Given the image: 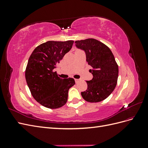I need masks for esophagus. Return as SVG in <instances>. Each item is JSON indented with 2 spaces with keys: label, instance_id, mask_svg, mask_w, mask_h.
<instances>
[{
  "label": "esophagus",
  "instance_id": "esophagus-1",
  "mask_svg": "<svg viewBox=\"0 0 148 148\" xmlns=\"http://www.w3.org/2000/svg\"><path fill=\"white\" fill-rule=\"evenodd\" d=\"M79 79H75V81L76 83H78L79 82Z\"/></svg>",
  "mask_w": 148,
  "mask_h": 148
}]
</instances>
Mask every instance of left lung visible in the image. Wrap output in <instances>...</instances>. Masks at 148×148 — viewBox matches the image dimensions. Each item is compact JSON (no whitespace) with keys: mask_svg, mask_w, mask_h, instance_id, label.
<instances>
[{"mask_svg":"<svg viewBox=\"0 0 148 148\" xmlns=\"http://www.w3.org/2000/svg\"><path fill=\"white\" fill-rule=\"evenodd\" d=\"M76 46L83 49L86 62L92 67L89 71L93 78L86 81L88 88L82 92L83 99L89 102L106 99L113 92L117 83L119 66L110 49L97 39L89 38L76 41Z\"/></svg>","mask_w":148,"mask_h":148,"instance_id":"obj_1","label":"left lung"}]
</instances>
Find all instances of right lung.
Here are the masks:
<instances>
[{
	"mask_svg": "<svg viewBox=\"0 0 148 148\" xmlns=\"http://www.w3.org/2000/svg\"><path fill=\"white\" fill-rule=\"evenodd\" d=\"M73 42L71 40L47 41L36 47L29 58L25 70L26 83L34 99L47 108L64 106L69 89L75 84L73 78H60L53 71Z\"/></svg>",
	"mask_w": 148,
	"mask_h": 148,
	"instance_id": "1",
	"label": "right lung"
}]
</instances>
